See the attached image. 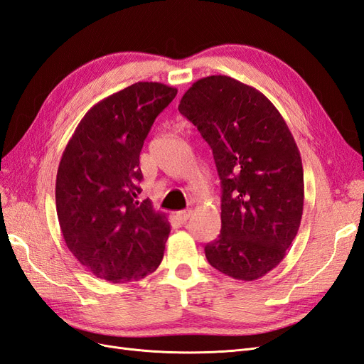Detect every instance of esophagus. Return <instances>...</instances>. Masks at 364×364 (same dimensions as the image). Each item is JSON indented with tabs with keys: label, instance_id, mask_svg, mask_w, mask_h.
<instances>
[{
	"label": "esophagus",
	"instance_id": "esophagus-1",
	"mask_svg": "<svg viewBox=\"0 0 364 364\" xmlns=\"http://www.w3.org/2000/svg\"><path fill=\"white\" fill-rule=\"evenodd\" d=\"M190 215H191V209H183V211H179L178 214H176V217H178L181 223H185L186 220L190 218Z\"/></svg>",
	"mask_w": 364,
	"mask_h": 364
}]
</instances>
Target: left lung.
<instances>
[{
  "mask_svg": "<svg viewBox=\"0 0 364 364\" xmlns=\"http://www.w3.org/2000/svg\"><path fill=\"white\" fill-rule=\"evenodd\" d=\"M179 112L211 147L222 182V230L206 259L255 281L284 259L301 225L304 170L291 132L266 95L228 75L193 83Z\"/></svg>",
  "mask_w": 364,
  "mask_h": 364,
  "instance_id": "left-lung-1",
  "label": "left lung"
}]
</instances>
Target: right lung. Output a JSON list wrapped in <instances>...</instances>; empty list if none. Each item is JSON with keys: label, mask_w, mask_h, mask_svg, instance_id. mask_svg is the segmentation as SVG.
I'll use <instances>...</instances> for the list:
<instances>
[{"label": "right lung", "mask_w": 364, "mask_h": 364, "mask_svg": "<svg viewBox=\"0 0 364 364\" xmlns=\"http://www.w3.org/2000/svg\"><path fill=\"white\" fill-rule=\"evenodd\" d=\"M178 90L138 82L94 105L74 130L56 178L65 243L97 278L121 284L155 272L170 234L167 215L141 193L139 153Z\"/></svg>", "instance_id": "add662e5"}]
</instances>
